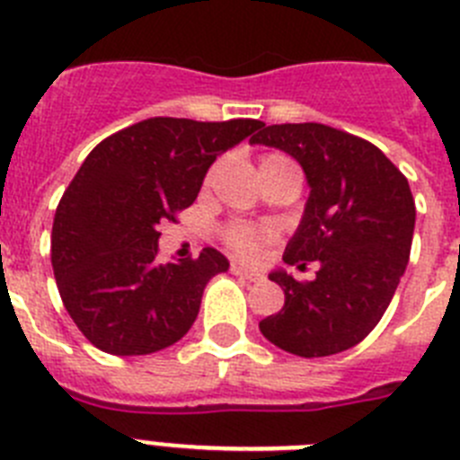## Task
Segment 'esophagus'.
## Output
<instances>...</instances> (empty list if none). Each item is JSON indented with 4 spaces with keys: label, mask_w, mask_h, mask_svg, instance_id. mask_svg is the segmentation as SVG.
<instances>
[{
    "label": "esophagus",
    "mask_w": 460,
    "mask_h": 460,
    "mask_svg": "<svg viewBox=\"0 0 460 460\" xmlns=\"http://www.w3.org/2000/svg\"><path fill=\"white\" fill-rule=\"evenodd\" d=\"M230 270H233V274L243 276V279H249V280H262V279H265V276L260 274L258 270H251V267L242 265V262H233V267H230Z\"/></svg>",
    "instance_id": "34e87169"
}]
</instances>
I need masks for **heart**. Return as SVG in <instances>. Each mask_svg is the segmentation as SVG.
<instances>
[{
    "instance_id": "1",
    "label": "heart",
    "mask_w": 460,
    "mask_h": 460,
    "mask_svg": "<svg viewBox=\"0 0 460 460\" xmlns=\"http://www.w3.org/2000/svg\"><path fill=\"white\" fill-rule=\"evenodd\" d=\"M258 168L260 177L271 172H286V170L296 172L295 164L288 156H283V154H265V156L260 158ZM271 239H274V230L265 226H246V223H239V226H233L227 230V242H230V246L243 255H258L262 251V246L270 243Z\"/></svg>"
}]
</instances>
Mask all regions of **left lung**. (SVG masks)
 <instances>
[{
    "label": "left lung",
    "mask_w": 460,
    "mask_h": 460,
    "mask_svg": "<svg viewBox=\"0 0 460 460\" xmlns=\"http://www.w3.org/2000/svg\"><path fill=\"white\" fill-rule=\"evenodd\" d=\"M251 145L280 149L302 165L311 193L283 260L296 270L318 262L308 283L271 271L286 304L260 332L306 359L350 350L380 323L408 267L414 233L408 180L376 145L324 124H262Z\"/></svg>",
    "instance_id": "8db88e82"
}]
</instances>
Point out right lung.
<instances>
[{"label": "right lung", "mask_w": 460, "mask_h": 460, "mask_svg": "<svg viewBox=\"0 0 460 460\" xmlns=\"http://www.w3.org/2000/svg\"><path fill=\"white\" fill-rule=\"evenodd\" d=\"M260 126L154 117L89 152L57 207L50 255L64 306L89 343L136 357L184 339L207 283L230 262L202 249L161 265L158 226L193 205L209 165Z\"/></svg>", "instance_id": "add662e5"}]
</instances>
